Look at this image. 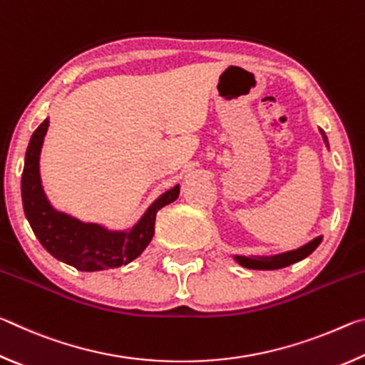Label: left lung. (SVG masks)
I'll use <instances>...</instances> for the list:
<instances>
[{"label": "left lung", "instance_id": "8db88e82", "mask_svg": "<svg viewBox=\"0 0 365 365\" xmlns=\"http://www.w3.org/2000/svg\"><path fill=\"white\" fill-rule=\"evenodd\" d=\"M320 133H322L324 141L327 148H329V140H327L325 133L322 128H320ZM322 242V235L317 238H314L312 242L306 243L304 246H301L298 250L293 251H287V252H280V255H274V256H233L235 261H237L240 265H243L246 269H255V270H275V269H282L287 267V265H292L294 262H299L302 259L307 257L311 252L317 248V246Z\"/></svg>", "mask_w": 365, "mask_h": 365}]
</instances>
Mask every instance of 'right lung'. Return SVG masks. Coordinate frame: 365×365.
I'll return each instance as SVG.
<instances>
[{"label":"right lung","mask_w":365,"mask_h":365,"mask_svg":"<svg viewBox=\"0 0 365 365\" xmlns=\"http://www.w3.org/2000/svg\"><path fill=\"white\" fill-rule=\"evenodd\" d=\"M48 125L49 120L45 119L29 141L21 182L24 212L35 237L53 257L82 272L114 269L132 262L150 245L158 211L177 200L180 185L160 195L128 230H109L56 211L48 201L40 177V153Z\"/></svg>","instance_id":"obj_1"}]
</instances>
